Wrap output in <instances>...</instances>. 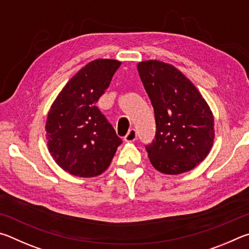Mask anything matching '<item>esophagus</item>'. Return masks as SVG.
Segmentation results:
<instances>
[{"label": "esophagus", "instance_id": "esophagus-1", "mask_svg": "<svg viewBox=\"0 0 249 249\" xmlns=\"http://www.w3.org/2000/svg\"><path fill=\"white\" fill-rule=\"evenodd\" d=\"M137 139V131L134 129H130L129 132L125 134L124 137V142H133Z\"/></svg>", "mask_w": 249, "mask_h": 249}]
</instances>
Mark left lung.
I'll return each mask as SVG.
<instances>
[{"label":"left lung","instance_id":"1","mask_svg":"<svg viewBox=\"0 0 249 249\" xmlns=\"http://www.w3.org/2000/svg\"><path fill=\"white\" fill-rule=\"evenodd\" d=\"M154 108L156 134L146 146L151 164L166 175L194 169L210 153L214 118L206 99L185 74L158 60L138 63Z\"/></svg>","mask_w":249,"mask_h":249}]
</instances>
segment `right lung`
<instances>
[{
	"label": "right lung",
	"mask_w": 249,
	"mask_h": 249,
	"mask_svg": "<svg viewBox=\"0 0 249 249\" xmlns=\"http://www.w3.org/2000/svg\"><path fill=\"white\" fill-rule=\"evenodd\" d=\"M121 62L96 59L70 78L46 121L49 153L70 175L91 178L109 167L122 140L96 106Z\"/></svg>",
	"instance_id": "1"
}]
</instances>
